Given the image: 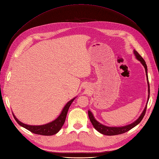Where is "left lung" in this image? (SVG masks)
Wrapping results in <instances>:
<instances>
[{"mask_svg": "<svg viewBox=\"0 0 159 159\" xmlns=\"http://www.w3.org/2000/svg\"><path fill=\"white\" fill-rule=\"evenodd\" d=\"M134 55H135L137 59L140 61L141 62V64L143 65V66L145 67L147 78V81H148V100L149 95H150V87H149V83H148V80L147 67L146 62H145V60H144L143 57H141V56L139 54L136 50H134ZM147 105H146V107L143 111L142 114L141 115V116L139 117V119L137 120V121H135L134 123H133L131 124L128 125H126L125 127H109L103 125H102L101 123H99L98 121H96V120L94 118V117H93V115H92V113H91V111H88V115H89V120H90L91 124L93 125V126L94 127V128L96 130H97L98 131H99V133H101L103 134H105V135H109V136L117 135V134H123V133H126V132L129 131V130H131V129H133V127H134L136 125H137L142 121L143 118L144 117V116H145V113H146V110H147Z\"/></svg>", "mask_w": 159, "mask_h": 159, "instance_id": "obj_1", "label": "left lung"}]
</instances>
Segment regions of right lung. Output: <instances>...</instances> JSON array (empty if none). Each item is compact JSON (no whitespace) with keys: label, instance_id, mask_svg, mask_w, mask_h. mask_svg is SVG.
<instances>
[{"label":"right lung","instance_id":"obj_1","mask_svg":"<svg viewBox=\"0 0 159 159\" xmlns=\"http://www.w3.org/2000/svg\"><path fill=\"white\" fill-rule=\"evenodd\" d=\"M74 99L75 98L70 100V102L65 105V107H64L63 110H62V111L61 114L59 115V117L56 119H55L54 121H53L52 122L46 125H38V126L28 125L24 124L20 121H19L16 118V117L14 116L13 113L12 115L14 119L16 120V121L20 125V126L25 127V129L28 130V131H30V132L37 134H41V135L50 136L57 133L61 129L62 126L64 125V122L66 121V115L68 111V109L70 107L71 103L74 102Z\"/></svg>","mask_w":159,"mask_h":159}]
</instances>
